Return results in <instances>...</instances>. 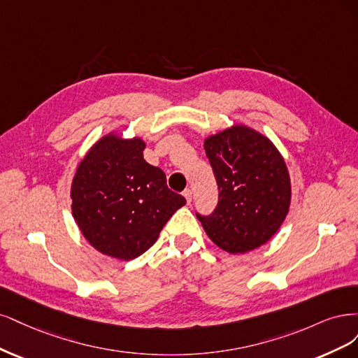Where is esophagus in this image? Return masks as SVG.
<instances>
[{
    "mask_svg": "<svg viewBox=\"0 0 358 358\" xmlns=\"http://www.w3.org/2000/svg\"><path fill=\"white\" fill-rule=\"evenodd\" d=\"M182 194H184V198H186L187 203H190V202H192V190H190V189H186V190L182 192Z\"/></svg>",
    "mask_w": 358,
    "mask_h": 358,
    "instance_id": "esophagus-1",
    "label": "esophagus"
}]
</instances>
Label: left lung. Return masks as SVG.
<instances>
[{
  "label": "left lung",
  "mask_w": 358,
  "mask_h": 358,
  "mask_svg": "<svg viewBox=\"0 0 358 358\" xmlns=\"http://www.w3.org/2000/svg\"><path fill=\"white\" fill-rule=\"evenodd\" d=\"M203 147L218 186L215 210L208 215L196 213L206 235L234 255L266 244L292 199L282 156L266 136L247 126L206 138Z\"/></svg>",
  "instance_id": "1"
}]
</instances>
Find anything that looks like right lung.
I'll return each instance as SVG.
<instances>
[{"mask_svg":"<svg viewBox=\"0 0 358 358\" xmlns=\"http://www.w3.org/2000/svg\"><path fill=\"white\" fill-rule=\"evenodd\" d=\"M140 138L107 135L80 162L71 186L73 215L89 244L120 260L141 256L184 196L166 186L165 172L144 160Z\"/></svg>","mask_w":358,"mask_h":358,"instance_id":"obj_1","label":"right lung"}]
</instances>
